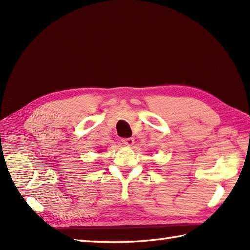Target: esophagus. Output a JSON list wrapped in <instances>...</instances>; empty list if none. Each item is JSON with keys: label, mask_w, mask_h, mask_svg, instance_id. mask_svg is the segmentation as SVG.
I'll return each instance as SVG.
<instances>
[{"label": "esophagus", "mask_w": 250, "mask_h": 250, "mask_svg": "<svg viewBox=\"0 0 250 250\" xmlns=\"http://www.w3.org/2000/svg\"><path fill=\"white\" fill-rule=\"evenodd\" d=\"M122 143H124L125 145L132 146V145L134 144V139H133V137H128V139H124V140H122Z\"/></svg>", "instance_id": "1"}]
</instances>
